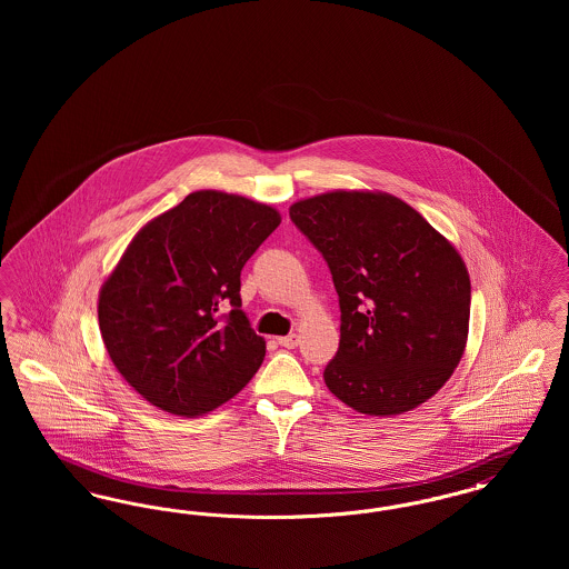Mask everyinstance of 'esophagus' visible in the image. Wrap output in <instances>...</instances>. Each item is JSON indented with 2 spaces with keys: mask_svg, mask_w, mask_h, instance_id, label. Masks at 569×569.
Returning <instances> with one entry per match:
<instances>
[{
  "mask_svg": "<svg viewBox=\"0 0 569 569\" xmlns=\"http://www.w3.org/2000/svg\"><path fill=\"white\" fill-rule=\"evenodd\" d=\"M277 341H279V346H281V348H288V350H295V348H297V346H298V335H295V332H292V335H286V337H279V339H277Z\"/></svg>",
  "mask_w": 569,
  "mask_h": 569,
  "instance_id": "esophagus-1",
  "label": "esophagus"
}]
</instances>
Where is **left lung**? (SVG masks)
I'll list each match as a JSON object with an SVG mask.
<instances>
[{
	"label": "left lung",
	"mask_w": 569,
	"mask_h": 569,
	"mask_svg": "<svg viewBox=\"0 0 569 569\" xmlns=\"http://www.w3.org/2000/svg\"><path fill=\"white\" fill-rule=\"evenodd\" d=\"M290 219L322 253L341 309L328 390L369 416L431 399L465 352L471 283L459 251L403 200L330 191L295 202Z\"/></svg>",
	"instance_id": "left-lung-1"
}]
</instances>
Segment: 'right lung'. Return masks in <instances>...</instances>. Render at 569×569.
Returning a JSON list of instances; mask_svg holds the SVG:
<instances>
[{"label":"right lung","mask_w":569,"mask_h":569,"mask_svg":"<svg viewBox=\"0 0 569 569\" xmlns=\"http://www.w3.org/2000/svg\"><path fill=\"white\" fill-rule=\"evenodd\" d=\"M279 223L272 207L204 190L136 234L98 320L117 371L151 406L200 416L256 376L267 343L241 309V271Z\"/></svg>","instance_id":"add662e5"}]
</instances>
